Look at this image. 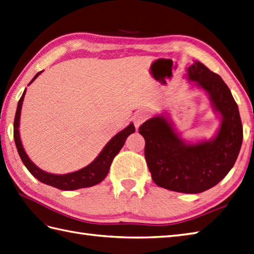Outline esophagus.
Instances as JSON below:
<instances>
[{"mask_svg": "<svg viewBox=\"0 0 254 254\" xmlns=\"http://www.w3.org/2000/svg\"><path fill=\"white\" fill-rule=\"evenodd\" d=\"M147 117H148V114H147L146 110L137 111V113L134 115V126H135V127L137 128L141 125V123H143L147 119Z\"/></svg>", "mask_w": 254, "mask_h": 254, "instance_id": "34e87169", "label": "esophagus"}]
</instances>
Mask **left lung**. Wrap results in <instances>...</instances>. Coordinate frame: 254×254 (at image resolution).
Segmentation results:
<instances>
[{
	"label": "left lung",
	"instance_id": "left-lung-1",
	"mask_svg": "<svg viewBox=\"0 0 254 254\" xmlns=\"http://www.w3.org/2000/svg\"><path fill=\"white\" fill-rule=\"evenodd\" d=\"M187 76L208 93L222 116L216 136L186 144L164 116L151 118L138 129L145 138V159L152 181L169 190L199 193L219 184L234 167L244 133L238 106L221 76L200 62L190 66Z\"/></svg>",
	"mask_w": 254,
	"mask_h": 254
}]
</instances>
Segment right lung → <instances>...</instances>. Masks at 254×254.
Wrapping results in <instances>:
<instances>
[{
	"instance_id": "right-lung-1",
	"label": "right lung",
	"mask_w": 254,
	"mask_h": 254,
	"mask_svg": "<svg viewBox=\"0 0 254 254\" xmlns=\"http://www.w3.org/2000/svg\"><path fill=\"white\" fill-rule=\"evenodd\" d=\"M42 71H40L34 75V78L31 80L30 83H32V82L38 78V75ZM25 94H26V90L23 91L22 96L19 99L18 105H17V110H16L15 120H14V139H15V144L17 147V150H18L21 161L23 162V164H25L29 172H30L34 178L39 180L41 183H44L46 185L53 186L62 190H79V188L94 186L102 182L106 176H107L111 166V162H113L114 158L119 154V151L121 150L123 145L126 143L127 137L129 134L135 132V127L133 123H131V125L127 126L125 129H122V131H120L118 134H116L115 136L108 141L107 145L104 147V149L100 151V154L96 157L95 160L91 162L85 168L75 171V172L63 174V175L47 173L45 171L38 168L30 160V158L27 156L25 149H23L21 140H20L18 127H19L21 106L23 102V97H25Z\"/></svg>"
}]
</instances>
